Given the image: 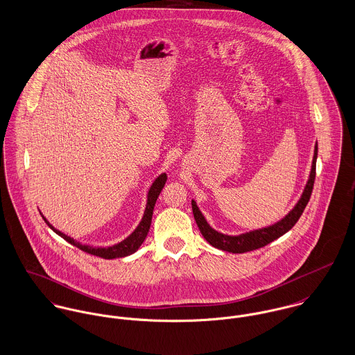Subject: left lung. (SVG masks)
I'll list each match as a JSON object with an SVG mask.
<instances>
[{
	"instance_id": "1",
	"label": "left lung",
	"mask_w": 355,
	"mask_h": 355,
	"mask_svg": "<svg viewBox=\"0 0 355 355\" xmlns=\"http://www.w3.org/2000/svg\"><path fill=\"white\" fill-rule=\"evenodd\" d=\"M315 160H317V144L315 146V155H313V160H312V168H311L309 180L305 185V189L300 197L298 202L294 205V208L284 218H282L279 222H276L271 226L257 229V230H253V232H249V233H243V234H239V236L222 234V233L214 230L208 225L204 215L198 209L196 201L192 200V211H193V216H195L197 226L200 229V233L207 239V242H209V245H212V246H215L220 250L230 252V253H245V252H250V250L263 248V246L268 245L270 242L275 241L276 238L286 234L298 222L300 216L302 215V212H304V209H305V207H306V204L311 198L312 191H313V184H315Z\"/></svg>"
}]
</instances>
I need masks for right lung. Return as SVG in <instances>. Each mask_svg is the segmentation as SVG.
<instances>
[{
    "mask_svg": "<svg viewBox=\"0 0 355 355\" xmlns=\"http://www.w3.org/2000/svg\"><path fill=\"white\" fill-rule=\"evenodd\" d=\"M167 181V175L166 173H162L159 175L158 178L153 182L150 191H148V195H147V205H146V211H144V215L141 218V222L139 223V226L135 229V232L125 238L123 241H121L119 243L113 245V246H107V248H94V246H89V245H83L78 241H75L73 238L61 233L60 230L54 229L53 225H50L47 222V219L42 215V218L44 219V222L47 223V226L54 232L57 233L58 236H62L65 241H68L69 243L78 246L79 249H81L83 252L85 253H89V254H94V256H99L102 259H119V257H125V256H129L132 253H135L140 246L141 243L144 242L146 236L150 232V226H151V220H153V214H154V207H155V202H157V198H158L159 193L162 192L164 184Z\"/></svg>",
    "mask_w": 355,
    "mask_h": 355,
    "instance_id": "add662e5",
    "label": "right lung"
}]
</instances>
